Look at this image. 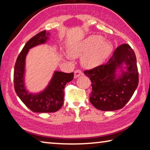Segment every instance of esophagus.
<instances>
[{"label": "esophagus", "mask_w": 150, "mask_h": 150, "mask_svg": "<svg viewBox=\"0 0 150 150\" xmlns=\"http://www.w3.org/2000/svg\"><path fill=\"white\" fill-rule=\"evenodd\" d=\"M74 73H75L74 77L75 78V79H76V78L80 77V76L83 75V73L81 72V71H80V70H76V71H75Z\"/></svg>", "instance_id": "esophagus-1"}]
</instances>
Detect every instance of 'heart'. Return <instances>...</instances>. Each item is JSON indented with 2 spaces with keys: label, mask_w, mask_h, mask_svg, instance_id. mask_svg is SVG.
Returning <instances> with one entry per match:
<instances>
[{
  "label": "heart",
  "mask_w": 150,
  "mask_h": 150,
  "mask_svg": "<svg viewBox=\"0 0 150 150\" xmlns=\"http://www.w3.org/2000/svg\"><path fill=\"white\" fill-rule=\"evenodd\" d=\"M112 45L100 35H91L81 41L71 44L68 54L71 57H80L82 66L93 69L103 64L112 52Z\"/></svg>",
  "instance_id": "1"
}]
</instances>
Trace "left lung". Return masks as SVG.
Returning <instances> with one entry per match:
<instances>
[{
	"instance_id": "1",
	"label": "left lung",
	"mask_w": 150,
	"mask_h": 150,
	"mask_svg": "<svg viewBox=\"0 0 150 150\" xmlns=\"http://www.w3.org/2000/svg\"><path fill=\"white\" fill-rule=\"evenodd\" d=\"M84 74L91 82L89 101L102 111L122 108L132 97L139 82L136 56L127 44L118 46L107 63L84 71Z\"/></svg>"
}]
</instances>
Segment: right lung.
<instances>
[{
	"label": "right lung",
	"instance_id": "1",
	"mask_svg": "<svg viewBox=\"0 0 150 150\" xmlns=\"http://www.w3.org/2000/svg\"><path fill=\"white\" fill-rule=\"evenodd\" d=\"M50 33L43 31L32 38L25 44L18 56L14 69L15 90L23 104L34 112H54L63 104L64 88L72 81L74 73L54 71L45 88L38 92H30L25 85V63L27 55L33 47L45 44L50 40Z\"/></svg>",
	"mask_w": 150,
	"mask_h": 150
}]
</instances>
